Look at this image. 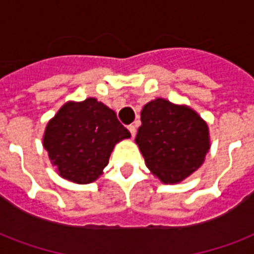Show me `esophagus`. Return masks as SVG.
Instances as JSON below:
<instances>
[{
	"instance_id": "esophagus-1",
	"label": "esophagus",
	"mask_w": 254,
	"mask_h": 254,
	"mask_svg": "<svg viewBox=\"0 0 254 254\" xmlns=\"http://www.w3.org/2000/svg\"><path fill=\"white\" fill-rule=\"evenodd\" d=\"M127 129H129V131H130L131 137H133V138H134V135H135V131H137V129H135V127H134V125H129V127H127Z\"/></svg>"
}]
</instances>
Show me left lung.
Masks as SVG:
<instances>
[{
    "label": "left lung",
    "mask_w": 254,
    "mask_h": 254,
    "mask_svg": "<svg viewBox=\"0 0 254 254\" xmlns=\"http://www.w3.org/2000/svg\"><path fill=\"white\" fill-rule=\"evenodd\" d=\"M141 123L135 143L162 183H179L203 165L211 147L209 129L192 108L158 97L142 108Z\"/></svg>",
    "instance_id": "left-lung-1"
}]
</instances>
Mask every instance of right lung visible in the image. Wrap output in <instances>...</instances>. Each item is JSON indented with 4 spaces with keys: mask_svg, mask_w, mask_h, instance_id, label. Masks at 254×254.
Here are the masks:
<instances>
[{
    "mask_svg": "<svg viewBox=\"0 0 254 254\" xmlns=\"http://www.w3.org/2000/svg\"><path fill=\"white\" fill-rule=\"evenodd\" d=\"M130 133L115 111L95 97L67 101L46 125L43 147L63 179L87 185L103 174L109 157Z\"/></svg>",
    "mask_w": 254,
    "mask_h": 254,
    "instance_id": "add662e5",
    "label": "right lung"
}]
</instances>
